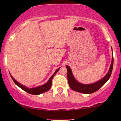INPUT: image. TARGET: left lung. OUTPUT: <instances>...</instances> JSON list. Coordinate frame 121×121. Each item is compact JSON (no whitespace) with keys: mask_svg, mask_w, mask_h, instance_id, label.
<instances>
[{"mask_svg":"<svg viewBox=\"0 0 121 121\" xmlns=\"http://www.w3.org/2000/svg\"><path fill=\"white\" fill-rule=\"evenodd\" d=\"M113 57L112 54V62L111 64L110 69H109L108 72L107 73L106 75L103 78L101 79L100 80L95 82L93 84H82L80 82H78L75 80V78L73 75L72 70L69 66L66 65V68L67 69V77L68 81V84L69 86L72 90L75 91L82 92L83 94H92L93 92L96 91L100 89L106 82L111 75L112 69H113Z\"/></svg>","mask_w":121,"mask_h":121,"instance_id":"1","label":"left lung"}]
</instances>
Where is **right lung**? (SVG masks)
I'll use <instances>...</instances> for the list:
<instances>
[{"label":"right lung","mask_w":121,"mask_h":121,"mask_svg":"<svg viewBox=\"0 0 121 121\" xmlns=\"http://www.w3.org/2000/svg\"><path fill=\"white\" fill-rule=\"evenodd\" d=\"M59 69H60V68L57 69V70L55 71V72L54 73V74L51 76V77L49 78V80L45 84H44V85H43L39 86L34 87V88H27V87H26V86H25L22 85V84H20L19 82H17V81L15 80L14 78L11 75V74H10V76H11V78L13 79V80L14 81V82H15V84L16 85H17L18 86L20 87L21 89H22V90L25 91L26 92H28V93L32 94V95H39V94H41L42 93H43L44 92L47 91H48L49 89H51V86H52L53 78L54 76L56 75V74L57 73L58 71L59 70Z\"/></svg>","instance_id":"add662e5"}]
</instances>
